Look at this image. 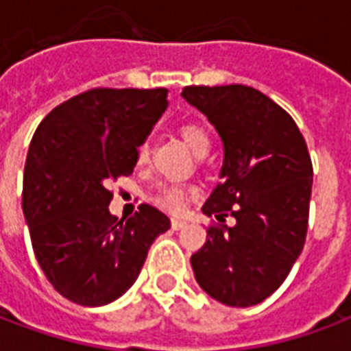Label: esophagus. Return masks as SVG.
I'll use <instances>...</instances> for the list:
<instances>
[{"label":"esophagus","mask_w":351,"mask_h":351,"mask_svg":"<svg viewBox=\"0 0 351 351\" xmlns=\"http://www.w3.org/2000/svg\"><path fill=\"white\" fill-rule=\"evenodd\" d=\"M186 226H188V223H186L184 220H171V228L175 229V231H178V229H184Z\"/></svg>","instance_id":"esophagus-1"}]
</instances>
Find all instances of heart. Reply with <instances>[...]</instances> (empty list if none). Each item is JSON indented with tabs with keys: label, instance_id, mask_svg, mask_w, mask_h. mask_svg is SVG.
Returning <instances> with one entry per match:
<instances>
[{
	"label": "heart",
	"instance_id": "obj_1",
	"mask_svg": "<svg viewBox=\"0 0 351 351\" xmlns=\"http://www.w3.org/2000/svg\"><path fill=\"white\" fill-rule=\"evenodd\" d=\"M180 135H182L184 143L190 146L193 154L197 156L199 152H203V150H208V146H210V138L206 135V131L203 128H199L195 123H184L182 128H180ZM148 145H143L138 148V161H146L148 160ZM190 193H193L191 188L188 186H165V188H161L158 190V193L154 195L152 201L154 205L160 206L161 210H165V213L171 214H178L186 205V199L190 197Z\"/></svg>",
	"mask_w": 351,
	"mask_h": 351
}]
</instances>
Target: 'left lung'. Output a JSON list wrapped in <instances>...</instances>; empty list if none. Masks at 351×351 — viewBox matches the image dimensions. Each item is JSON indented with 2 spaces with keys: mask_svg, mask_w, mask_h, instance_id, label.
Returning a JSON list of instances; mask_svg holds the SVG:
<instances>
[{
  "mask_svg": "<svg viewBox=\"0 0 351 351\" xmlns=\"http://www.w3.org/2000/svg\"><path fill=\"white\" fill-rule=\"evenodd\" d=\"M184 99L213 123L223 145L221 182L203 205L233 228H208L191 256L197 284L228 306H254L280 287L301 256L312 195V161L284 108L256 88L186 86Z\"/></svg>",
  "mask_w": 351,
  "mask_h": 351,
  "instance_id": "left-lung-1",
  "label": "left lung"
}]
</instances>
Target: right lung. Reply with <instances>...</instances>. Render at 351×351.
Listing matches in <instances>:
<instances>
[{"instance_id": "1", "label": "right lung", "mask_w": 351, "mask_h": 351, "mask_svg": "<svg viewBox=\"0 0 351 351\" xmlns=\"http://www.w3.org/2000/svg\"><path fill=\"white\" fill-rule=\"evenodd\" d=\"M165 88H95L62 103L39 123L24 167L22 210L35 258L58 293L103 306L137 280L171 220L141 205L128 220L108 213V184L128 176L167 108Z\"/></svg>"}]
</instances>
